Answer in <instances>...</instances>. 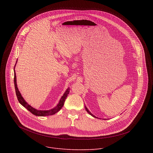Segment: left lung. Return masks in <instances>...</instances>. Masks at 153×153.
<instances>
[{
  "instance_id": "obj_1",
  "label": "left lung",
  "mask_w": 153,
  "mask_h": 153,
  "mask_svg": "<svg viewBox=\"0 0 153 153\" xmlns=\"http://www.w3.org/2000/svg\"><path fill=\"white\" fill-rule=\"evenodd\" d=\"M85 109H86V111H87V112H88V113H89V114H90V115H91V116H93L94 117H96V116H94L93 114H91V113H90V112L89 111V110H88V109H87V108H86V106H85Z\"/></svg>"
}]
</instances>
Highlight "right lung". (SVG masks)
Masks as SVG:
<instances>
[{"label": "right lung", "instance_id": "obj_1", "mask_svg": "<svg viewBox=\"0 0 153 153\" xmlns=\"http://www.w3.org/2000/svg\"><path fill=\"white\" fill-rule=\"evenodd\" d=\"M17 63V62H16ZM16 66V65H14V67ZM14 87H15V90H16V94L18 99V101L19 102V103L24 106L26 109L31 112L32 114H33L35 116H51V115H53L54 114H56V113H57L60 109L62 108V106L64 105V102L65 101V99H67L68 94H69L70 92V88H68L67 91H65V93L63 94V96L61 97L59 103H58V105L54 108L51 109V110H47V111H42V110H37L36 109L33 108L32 106H31L30 105H28L25 100L24 99V98L22 96L20 93L19 92L17 86V83H16V73H15V70H14Z\"/></svg>", "mask_w": 153, "mask_h": 153}]
</instances>
